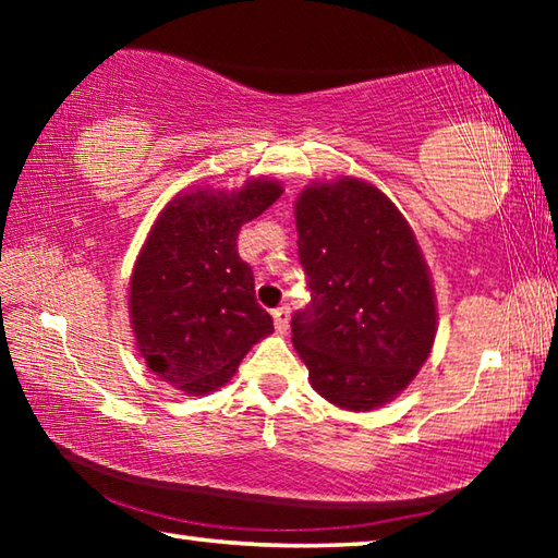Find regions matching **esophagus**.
Wrapping results in <instances>:
<instances>
[{"label":"esophagus","instance_id":"34e87169","mask_svg":"<svg viewBox=\"0 0 558 558\" xmlns=\"http://www.w3.org/2000/svg\"><path fill=\"white\" fill-rule=\"evenodd\" d=\"M272 319H276L278 332H288V327H290V307L282 305L278 310H272Z\"/></svg>","mask_w":558,"mask_h":558}]
</instances>
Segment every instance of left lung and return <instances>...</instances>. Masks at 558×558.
I'll use <instances>...</instances> for the list:
<instances>
[{"label":"left lung","mask_w":558,"mask_h":558,"mask_svg":"<svg viewBox=\"0 0 558 558\" xmlns=\"http://www.w3.org/2000/svg\"><path fill=\"white\" fill-rule=\"evenodd\" d=\"M298 256L310 305L292 315V344L313 389L347 411L396 399L436 339V292L409 221L362 179L298 196Z\"/></svg>","instance_id":"8db88e82"}]
</instances>
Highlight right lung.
Here are the masks:
<instances>
[{
  "instance_id": "right-lung-1",
  "label": "right lung",
  "mask_w": 558,
  "mask_h": 558,
  "mask_svg": "<svg viewBox=\"0 0 558 558\" xmlns=\"http://www.w3.org/2000/svg\"><path fill=\"white\" fill-rule=\"evenodd\" d=\"M282 194L270 179L239 192L179 194L159 214L130 278V323L145 364L186 393L231 379L248 349L272 332L239 231Z\"/></svg>"
}]
</instances>
